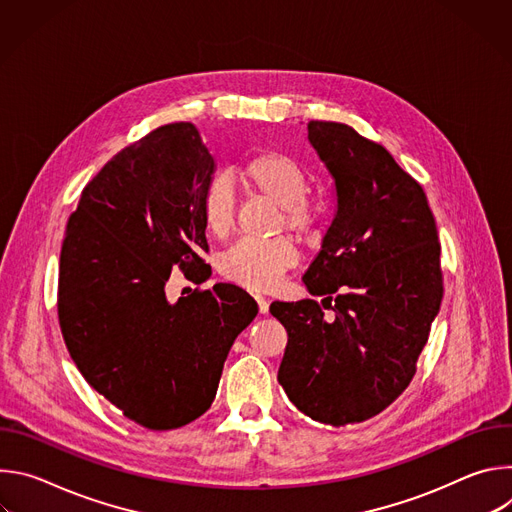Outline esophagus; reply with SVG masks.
Returning a JSON list of instances; mask_svg holds the SVG:
<instances>
[{
    "instance_id": "esophagus-1",
    "label": "esophagus",
    "mask_w": 512,
    "mask_h": 512,
    "mask_svg": "<svg viewBox=\"0 0 512 512\" xmlns=\"http://www.w3.org/2000/svg\"><path fill=\"white\" fill-rule=\"evenodd\" d=\"M255 298H257V304H259V312H261V314H267V310H269V300H267L263 294H257Z\"/></svg>"
}]
</instances>
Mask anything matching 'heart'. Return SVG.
Segmentation results:
<instances>
[{"instance_id": "heart-1", "label": "heart", "mask_w": 512, "mask_h": 512, "mask_svg": "<svg viewBox=\"0 0 512 512\" xmlns=\"http://www.w3.org/2000/svg\"><path fill=\"white\" fill-rule=\"evenodd\" d=\"M237 178L279 206V229L285 227L300 237H308L320 229L322 212L306 198L310 180L296 160L281 152H263L249 158L237 170ZM200 214L210 237L223 241L231 235L235 225V198L225 180L214 178L208 182L200 200ZM296 263L298 249L287 237L271 241L241 239L223 255L221 273L241 285L265 289Z\"/></svg>"}]
</instances>
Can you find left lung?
<instances>
[{
	"instance_id": "left-lung-1",
	"label": "left lung",
	"mask_w": 512,
	"mask_h": 512,
	"mask_svg": "<svg viewBox=\"0 0 512 512\" xmlns=\"http://www.w3.org/2000/svg\"><path fill=\"white\" fill-rule=\"evenodd\" d=\"M308 137L338 194L304 275L325 306L277 300L269 312L287 330L279 385L302 413L338 427L379 415L409 387L444 298L442 245L421 184L381 143L336 121H310Z\"/></svg>"
}]
</instances>
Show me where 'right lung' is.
Masks as SVG:
<instances>
[{"label":"right lung","instance_id":"1","mask_svg":"<svg viewBox=\"0 0 512 512\" xmlns=\"http://www.w3.org/2000/svg\"><path fill=\"white\" fill-rule=\"evenodd\" d=\"M212 170L192 123L162 125L83 188L62 239L56 308L70 358L127 419L156 431L210 407L235 338L259 312L235 283L166 300L172 269L192 283L210 277L200 200Z\"/></svg>","mask_w":512,"mask_h":512}]
</instances>
